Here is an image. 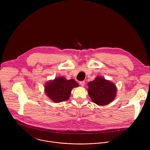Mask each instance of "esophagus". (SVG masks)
<instances>
[{
	"label": "esophagus",
	"mask_w": 150,
	"mask_h": 150,
	"mask_svg": "<svg viewBox=\"0 0 150 150\" xmlns=\"http://www.w3.org/2000/svg\"><path fill=\"white\" fill-rule=\"evenodd\" d=\"M79 84L81 85V87H83L84 85H85V81H80Z\"/></svg>",
	"instance_id": "1"
}]
</instances>
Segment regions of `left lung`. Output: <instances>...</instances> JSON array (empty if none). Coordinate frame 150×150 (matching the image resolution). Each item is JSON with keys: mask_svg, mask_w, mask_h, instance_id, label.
<instances>
[{"mask_svg": "<svg viewBox=\"0 0 150 150\" xmlns=\"http://www.w3.org/2000/svg\"><path fill=\"white\" fill-rule=\"evenodd\" d=\"M88 93L93 103L98 105H106L113 101L117 94L115 84L102 76H97L88 83Z\"/></svg>", "mask_w": 150, "mask_h": 150, "instance_id": "left-lung-1", "label": "left lung"}]
</instances>
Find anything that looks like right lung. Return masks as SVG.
Listing matches in <instances>:
<instances>
[{"label":"right lung","mask_w":150,"mask_h":150,"mask_svg":"<svg viewBox=\"0 0 150 150\" xmlns=\"http://www.w3.org/2000/svg\"><path fill=\"white\" fill-rule=\"evenodd\" d=\"M78 87L79 84L74 79L68 80L62 76L47 82L45 86V91L49 99L58 103L68 100L72 90Z\"/></svg>","instance_id":"1"}]
</instances>
